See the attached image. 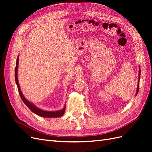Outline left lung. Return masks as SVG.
<instances>
[{
  "instance_id": "left-lung-1",
  "label": "left lung",
  "mask_w": 152,
  "mask_h": 152,
  "mask_svg": "<svg viewBox=\"0 0 152 152\" xmlns=\"http://www.w3.org/2000/svg\"><path fill=\"white\" fill-rule=\"evenodd\" d=\"M140 74H141V70H140V71H139V81H140ZM138 81V84H137V91H136V94H137V93H138L139 91V82Z\"/></svg>"
}]
</instances>
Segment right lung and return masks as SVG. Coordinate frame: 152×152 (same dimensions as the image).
I'll list each match as a JSON object with an SVG mask.
<instances>
[{
	"label": "right lung",
	"mask_w": 152,
	"mask_h": 152,
	"mask_svg": "<svg viewBox=\"0 0 152 152\" xmlns=\"http://www.w3.org/2000/svg\"><path fill=\"white\" fill-rule=\"evenodd\" d=\"M18 61H19V58H17L16 60V65L15 68V80H16V83L18 87V92H19V94L20 97L22 99L23 102H24V103L28 107V108L31 110L32 112H34V113L37 114V115L42 117H48V118H52V117H61L65 113V107L63 108V109L61 110H58V111H55V112H48V111H45V110H41L37 107H36L35 105H34L31 102H28V100L26 99V98L24 97V96L23 95L19 83H18Z\"/></svg>",
	"instance_id": "obj_1"
}]
</instances>
